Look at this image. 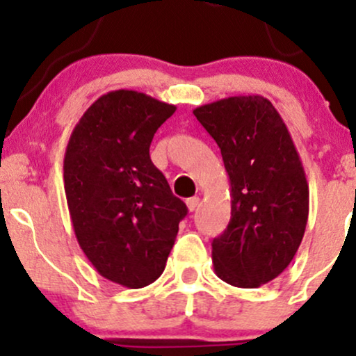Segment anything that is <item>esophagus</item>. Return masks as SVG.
<instances>
[{
    "label": "esophagus",
    "instance_id": "esophagus-1",
    "mask_svg": "<svg viewBox=\"0 0 356 356\" xmlns=\"http://www.w3.org/2000/svg\"><path fill=\"white\" fill-rule=\"evenodd\" d=\"M186 204H187V209H189L191 212H194L195 209H197V206H199V197H191V199H187Z\"/></svg>",
    "mask_w": 356,
    "mask_h": 356
}]
</instances>
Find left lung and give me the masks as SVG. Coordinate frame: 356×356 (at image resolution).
<instances>
[{
    "instance_id": "left-lung-1",
    "label": "left lung",
    "mask_w": 356,
    "mask_h": 356,
    "mask_svg": "<svg viewBox=\"0 0 356 356\" xmlns=\"http://www.w3.org/2000/svg\"><path fill=\"white\" fill-rule=\"evenodd\" d=\"M194 115L231 184V220L212 241L216 275L238 288L266 284L291 263L308 222V182L288 127L261 95L227 97Z\"/></svg>"
}]
</instances>
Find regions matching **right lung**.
Returning <instances> with one entry per match:
<instances>
[{
    "instance_id": "right-lung-1",
    "label": "right lung",
    "mask_w": 356,
    "mask_h": 356,
    "mask_svg": "<svg viewBox=\"0 0 356 356\" xmlns=\"http://www.w3.org/2000/svg\"><path fill=\"white\" fill-rule=\"evenodd\" d=\"M175 112L136 90H113L81 115L63 181L81 251L99 275L137 289L164 271L187 207L150 161V142Z\"/></svg>"
}]
</instances>
